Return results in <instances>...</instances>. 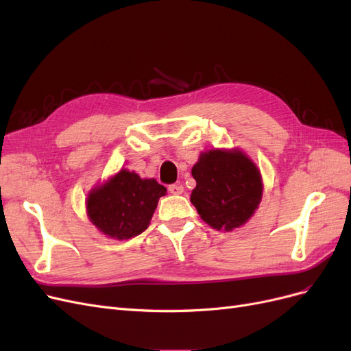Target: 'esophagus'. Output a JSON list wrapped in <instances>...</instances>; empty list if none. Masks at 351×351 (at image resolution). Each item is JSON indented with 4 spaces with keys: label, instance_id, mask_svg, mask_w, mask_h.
Listing matches in <instances>:
<instances>
[{
    "label": "esophagus",
    "instance_id": "1",
    "mask_svg": "<svg viewBox=\"0 0 351 351\" xmlns=\"http://www.w3.org/2000/svg\"><path fill=\"white\" fill-rule=\"evenodd\" d=\"M168 190H169V193H173V195H182L184 192V187L182 184H169Z\"/></svg>",
    "mask_w": 351,
    "mask_h": 351
}]
</instances>
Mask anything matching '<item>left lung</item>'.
<instances>
[{
  "mask_svg": "<svg viewBox=\"0 0 351 351\" xmlns=\"http://www.w3.org/2000/svg\"><path fill=\"white\" fill-rule=\"evenodd\" d=\"M192 176L196 187L190 202L212 228L231 231L241 227L261 204V171L240 149L202 152Z\"/></svg>",
  "mask_w": 351,
  "mask_h": 351,
  "instance_id": "8db88e82",
  "label": "left lung"
}]
</instances>
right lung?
Listing matches in <instances>:
<instances>
[{
	"label": "right lung",
	"mask_w": 351,
	"mask_h": 351,
	"mask_svg": "<svg viewBox=\"0 0 351 351\" xmlns=\"http://www.w3.org/2000/svg\"><path fill=\"white\" fill-rule=\"evenodd\" d=\"M167 189L155 178H141L129 169H120L107 183L90 190L86 200L88 217L105 236L117 240L139 236Z\"/></svg>",
	"instance_id": "obj_1"
}]
</instances>
